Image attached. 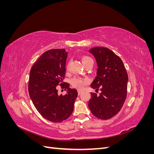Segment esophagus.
I'll return each mask as SVG.
<instances>
[{"label":"esophagus","instance_id":"1","mask_svg":"<svg viewBox=\"0 0 154 154\" xmlns=\"http://www.w3.org/2000/svg\"><path fill=\"white\" fill-rule=\"evenodd\" d=\"M82 93V91H78V95H80Z\"/></svg>","mask_w":154,"mask_h":154}]
</instances>
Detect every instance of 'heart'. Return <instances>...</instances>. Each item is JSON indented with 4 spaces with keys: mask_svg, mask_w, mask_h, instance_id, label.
<instances>
[{
    "mask_svg": "<svg viewBox=\"0 0 154 154\" xmlns=\"http://www.w3.org/2000/svg\"><path fill=\"white\" fill-rule=\"evenodd\" d=\"M91 60H92L91 58H90L89 57H87V56H83L82 58V61L84 65L91 61ZM88 83H89V80H88V79L82 78L78 76L74 77L71 80V84L72 87L77 88L78 90H82L86 85L88 84Z\"/></svg>",
    "mask_w": 154,
    "mask_h": 154,
    "instance_id": "b5f03b06",
    "label": "heart"
}]
</instances>
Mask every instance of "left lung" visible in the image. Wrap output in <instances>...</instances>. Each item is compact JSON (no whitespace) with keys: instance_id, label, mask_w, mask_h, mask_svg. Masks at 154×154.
<instances>
[{"instance_id":"obj_1","label":"left lung","mask_w":154,"mask_h":154,"mask_svg":"<svg viewBox=\"0 0 154 154\" xmlns=\"http://www.w3.org/2000/svg\"><path fill=\"white\" fill-rule=\"evenodd\" d=\"M89 52L94 56L98 67L91 87L96 92L100 88L101 93L91 92L88 108L96 118L109 119L119 112L125 103L128 74L122 59L109 49L96 47Z\"/></svg>"}]
</instances>
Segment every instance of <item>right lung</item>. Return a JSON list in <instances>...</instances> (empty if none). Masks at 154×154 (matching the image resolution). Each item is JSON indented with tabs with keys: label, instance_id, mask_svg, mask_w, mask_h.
<instances>
[{
	"label": "right lung",
	"instance_id": "right-lung-1",
	"mask_svg": "<svg viewBox=\"0 0 154 154\" xmlns=\"http://www.w3.org/2000/svg\"><path fill=\"white\" fill-rule=\"evenodd\" d=\"M67 57L64 49L45 51L30 71L28 91L32 103L42 117L54 123L62 122L71 115L78 96L75 88L63 82ZM58 85L68 88L66 95H58Z\"/></svg>",
	"mask_w": 154,
	"mask_h": 154
}]
</instances>
